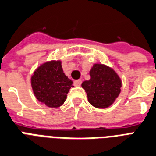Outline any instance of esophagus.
<instances>
[{
    "instance_id": "obj_1",
    "label": "esophagus",
    "mask_w": 156,
    "mask_h": 156,
    "mask_svg": "<svg viewBox=\"0 0 156 156\" xmlns=\"http://www.w3.org/2000/svg\"><path fill=\"white\" fill-rule=\"evenodd\" d=\"M81 84H82V81L81 80H75L74 82V85L75 87H80Z\"/></svg>"
}]
</instances>
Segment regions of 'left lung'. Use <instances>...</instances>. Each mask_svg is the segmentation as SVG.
I'll use <instances>...</instances> for the list:
<instances>
[{"mask_svg": "<svg viewBox=\"0 0 156 156\" xmlns=\"http://www.w3.org/2000/svg\"><path fill=\"white\" fill-rule=\"evenodd\" d=\"M89 74L90 80L82 83L88 102L96 108H107L119 95L122 79L115 69L102 63H94Z\"/></svg>", "mask_w": 156, "mask_h": 156, "instance_id": "8db88e82", "label": "left lung"}]
</instances>
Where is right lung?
Wrapping results in <instances>:
<instances>
[{"label": "right lung", "mask_w": 156, "mask_h": 156, "mask_svg": "<svg viewBox=\"0 0 156 156\" xmlns=\"http://www.w3.org/2000/svg\"><path fill=\"white\" fill-rule=\"evenodd\" d=\"M62 61L51 60L37 67L30 82L34 96L49 107L58 108L66 100L67 94L73 87V81L63 72Z\"/></svg>", "instance_id": "1"}]
</instances>
